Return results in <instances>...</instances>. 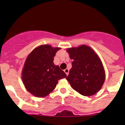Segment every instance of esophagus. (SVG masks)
<instances>
[{
    "label": "esophagus",
    "mask_w": 125,
    "mask_h": 125,
    "mask_svg": "<svg viewBox=\"0 0 125 125\" xmlns=\"http://www.w3.org/2000/svg\"><path fill=\"white\" fill-rule=\"evenodd\" d=\"M64 71L65 73L66 74V75H67V76H68V74H69V69H68V68H66V69H64Z\"/></svg>",
    "instance_id": "esophagus-1"
}]
</instances>
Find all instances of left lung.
I'll use <instances>...</instances> for the list:
<instances>
[{
    "label": "left lung",
    "instance_id": "obj_1",
    "mask_svg": "<svg viewBox=\"0 0 125 125\" xmlns=\"http://www.w3.org/2000/svg\"><path fill=\"white\" fill-rule=\"evenodd\" d=\"M73 59L72 68L66 78L75 91L90 96L100 91L105 80L102 62L91 47L81 45L67 50Z\"/></svg>",
    "mask_w": 125,
    "mask_h": 125
}]
</instances>
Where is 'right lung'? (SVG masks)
Returning <instances> with one entry per match:
<instances>
[{"instance_id":"right-lung-1","label":"right lung","mask_w":125,"mask_h":125,"mask_svg":"<svg viewBox=\"0 0 125 125\" xmlns=\"http://www.w3.org/2000/svg\"><path fill=\"white\" fill-rule=\"evenodd\" d=\"M59 49V47H52L50 45H41L27 56L22 79L27 91L35 96H46L55 89L58 80L66 77L59 66L53 62L54 57Z\"/></svg>"}]
</instances>
